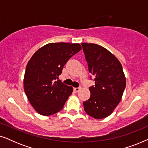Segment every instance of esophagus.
<instances>
[{
  "instance_id": "34e87169",
  "label": "esophagus",
  "mask_w": 148,
  "mask_h": 148,
  "mask_svg": "<svg viewBox=\"0 0 148 148\" xmlns=\"http://www.w3.org/2000/svg\"><path fill=\"white\" fill-rule=\"evenodd\" d=\"M80 90H81L80 87H79V88H73V90H74L75 92H78Z\"/></svg>"
}]
</instances>
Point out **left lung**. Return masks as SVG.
Returning a JSON list of instances; mask_svg holds the SVG:
<instances>
[{"mask_svg":"<svg viewBox=\"0 0 148 148\" xmlns=\"http://www.w3.org/2000/svg\"><path fill=\"white\" fill-rule=\"evenodd\" d=\"M89 72L95 77L90 98L84 102V110L96 119L112 114L122 98L126 78L119 60L110 51L96 44L82 43Z\"/></svg>","mask_w":148,"mask_h":148,"instance_id":"obj_1","label":"left lung"}]
</instances>
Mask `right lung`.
Here are the masks:
<instances>
[{
  "label": "right lung",
  "instance_id": "1",
  "mask_svg": "<svg viewBox=\"0 0 148 148\" xmlns=\"http://www.w3.org/2000/svg\"><path fill=\"white\" fill-rule=\"evenodd\" d=\"M81 49L79 44L50 43L30 58L24 75V91L39 114L49 116L63 108L73 88L61 82L58 76L66 62Z\"/></svg>",
  "mask_w": 148,
  "mask_h": 148
}]
</instances>
